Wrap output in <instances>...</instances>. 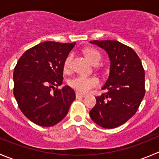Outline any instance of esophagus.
<instances>
[{"label":"esophagus","instance_id":"34e87169","mask_svg":"<svg viewBox=\"0 0 159 159\" xmlns=\"http://www.w3.org/2000/svg\"><path fill=\"white\" fill-rule=\"evenodd\" d=\"M75 97H76V98H84V97H86V94H84V93H79V92H76V93H75Z\"/></svg>","mask_w":159,"mask_h":159}]
</instances>
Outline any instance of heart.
<instances>
[{"instance_id":"1","label":"heart","mask_w":159,"mask_h":159,"mask_svg":"<svg viewBox=\"0 0 159 159\" xmlns=\"http://www.w3.org/2000/svg\"><path fill=\"white\" fill-rule=\"evenodd\" d=\"M84 54L87 58L93 64H98L101 60V54L93 48H87L84 51ZM72 54H69L65 59L63 63V70L66 72H69L72 68ZM99 84V80L96 76L93 75H79L73 77L69 80V85L77 91L81 93H87L92 88L95 87Z\"/></svg>"}]
</instances>
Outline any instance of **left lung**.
Here are the masks:
<instances>
[{"mask_svg": "<svg viewBox=\"0 0 159 159\" xmlns=\"http://www.w3.org/2000/svg\"><path fill=\"white\" fill-rule=\"evenodd\" d=\"M110 58V73L101 96L90 111L92 120L105 129L127 122L138 109L145 94L144 69L137 53L116 40H93Z\"/></svg>", "mask_w": 159, "mask_h": 159, "instance_id": "obj_1", "label": "left lung"}]
</instances>
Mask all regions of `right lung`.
I'll list each match as a JSON object with an SVG mask.
<instances>
[{
	"mask_svg": "<svg viewBox=\"0 0 159 159\" xmlns=\"http://www.w3.org/2000/svg\"><path fill=\"white\" fill-rule=\"evenodd\" d=\"M75 44L40 43L27 50L15 67L14 96L24 116L37 125L58 123L75 99L70 87L58 88L63 82V63Z\"/></svg>",
	"mask_w": 159,
	"mask_h": 159,
	"instance_id": "right-lung-1",
	"label": "right lung"
}]
</instances>
